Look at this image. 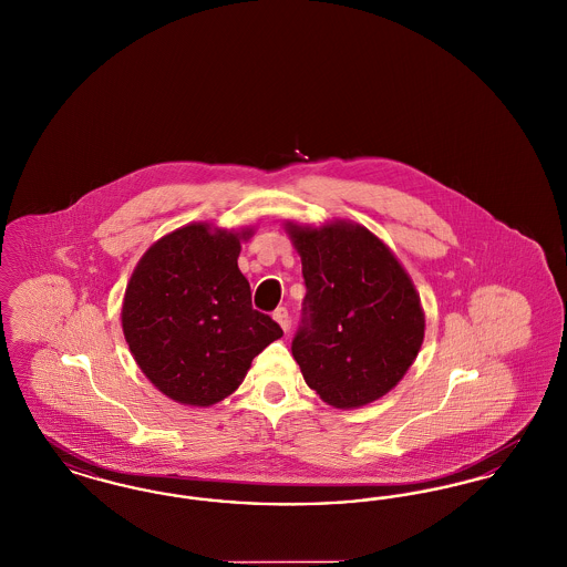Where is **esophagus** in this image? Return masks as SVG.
<instances>
[{"instance_id": "obj_1", "label": "esophagus", "mask_w": 567, "mask_h": 567, "mask_svg": "<svg viewBox=\"0 0 567 567\" xmlns=\"http://www.w3.org/2000/svg\"><path fill=\"white\" fill-rule=\"evenodd\" d=\"M274 321L282 327V331H289V327H291V319H289V312H287V308H276L274 310Z\"/></svg>"}]
</instances>
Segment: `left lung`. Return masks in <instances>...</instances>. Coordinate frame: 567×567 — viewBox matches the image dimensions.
<instances>
[{
    "label": "left lung",
    "mask_w": 567,
    "mask_h": 567,
    "mask_svg": "<svg viewBox=\"0 0 567 567\" xmlns=\"http://www.w3.org/2000/svg\"><path fill=\"white\" fill-rule=\"evenodd\" d=\"M306 297L291 351L303 380L333 408L389 393L425 336L419 293L391 248L363 225L287 223Z\"/></svg>",
    "instance_id": "8db88e82"
}]
</instances>
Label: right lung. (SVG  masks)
Returning <instances> with one entry per match:
<instances>
[{
    "label": "right lung",
    "mask_w": 567,
    "mask_h": 567,
    "mask_svg": "<svg viewBox=\"0 0 567 567\" xmlns=\"http://www.w3.org/2000/svg\"><path fill=\"white\" fill-rule=\"evenodd\" d=\"M250 229L190 223L153 244L127 282L121 321L135 363L178 404L231 395L282 329L250 303L238 268Z\"/></svg>",
    "instance_id": "right-lung-1"
}]
</instances>
